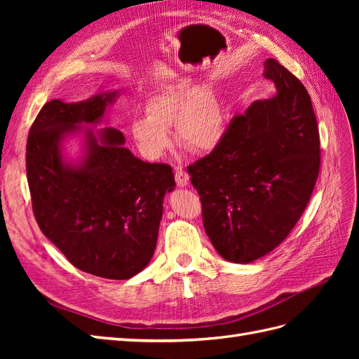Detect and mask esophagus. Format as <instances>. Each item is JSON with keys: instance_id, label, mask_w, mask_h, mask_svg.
<instances>
[{"instance_id": "34e87169", "label": "esophagus", "mask_w": 359, "mask_h": 359, "mask_svg": "<svg viewBox=\"0 0 359 359\" xmlns=\"http://www.w3.org/2000/svg\"><path fill=\"white\" fill-rule=\"evenodd\" d=\"M189 180H190L189 173L184 170L182 168H177L175 169V181H177V186L178 187H186L187 184H189Z\"/></svg>"}]
</instances>
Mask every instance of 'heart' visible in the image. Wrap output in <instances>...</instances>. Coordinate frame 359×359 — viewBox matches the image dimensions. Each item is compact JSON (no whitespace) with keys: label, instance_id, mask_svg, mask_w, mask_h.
<instances>
[{"label":"heart","instance_id":"heart-1","mask_svg":"<svg viewBox=\"0 0 359 359\" xmlns=\"http://www.w3.org/2000/svg\"><path fill=\"white\" fill-rule=\"evenodd\" d=\"M145 118L130 124V135L148 160H158L170 147L173 127L177 142L191 153H208L223 139L226 119L219 95L208 85L178 79L151 94L144 104Z\"/></svg>","mask_w":359,"mask_h":359}]
</instances>
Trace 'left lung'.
<instances>
[{"mask_svg":"<svg viewBox=\"0 0 359 359\" xmlns=\"http://www.w3.org/2000/svg\"><path fill=\"white\" fill-rule=\"evenodd\" d=\"M264 67L277 94L235 115L220 144L187 168L205 232L235 264L253 262L283 243L307 208L320 168L306 86L274 58Z\"/></svg>","mask_w":359,"mask_h":359,"instance_id":"8db88e82","label":"left lung"}]
</instances>
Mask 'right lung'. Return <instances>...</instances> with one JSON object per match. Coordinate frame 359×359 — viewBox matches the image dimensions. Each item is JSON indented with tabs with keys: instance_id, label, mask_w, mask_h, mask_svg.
<instances>
[{
	"instance_id": "obj_1",
	"label": "right lung",
	"mask_w": 359,
	"mask_h": 359,
	"mask_svg": "<svg viewBox=\"0 0 359 359\" xmlns=\"http://www.w3.org/2000/svg\"><path fill=\"white\" fill-rule=\"evenodd\" d=\"M116 91L79 103L50 100L41 107L27 140V178L40 231L83 273L127 280L154 255L163 198L175 187L169 165L147 163L124 148L126 137L104 127H85V157L64 161V137L81 124L102 121Z\"/></svg>"
}]
</instances>
